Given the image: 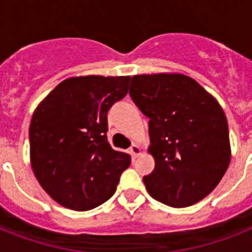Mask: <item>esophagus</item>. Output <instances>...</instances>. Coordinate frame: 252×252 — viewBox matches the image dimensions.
<instances>
[{
    "instance_id": "esophagus-1",
    "label": "esophagus",
    "mask_w": 252,
    "mask_h": 252,
    "mask_svg": "<svg viewBox=\"0 0 252 252\" xmlns=\"http://www.w3.org/2000/svg\"><path fill=\"white\" fill-rule=\"evenodd\" d=\"M129 153L130 156H132V158H136L138 154L141 153V148H140L138 145H136V144H133V145L129 148Z\"/></svg>"
}]
</instances>
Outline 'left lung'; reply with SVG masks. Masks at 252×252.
Segmentation results:
<instances>
[{
	"instance_id": "8db88e82",
	"label": "left lung",
	"mask_w": 252,
	"mask_h": 252,
	"mask_svg": "<svg viewBox=\"0 0 252 252\" xmlns=\"http://www.w3.org/2000/svg\"><path fill=\"white\" fill-rule=\"evenodd\" d=\"M129 95L149 118L156 167L144 183L150 196L174 208L203 200L230 163L229 128L219 102L195 80L167 73L133 76Z\"/></svg>"
}]
</instances>
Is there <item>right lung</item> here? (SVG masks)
<instances>
[{
	"label": "right lung",
	"mask_w": 252,
	"mask_h": 252,
	"mask_svg": "<svg viewBox=\"0 0 252 252\" xmlns=\"http://www.w3.org/2000/svg\"><path fill=\"white\" fill-rule=\"evenodd\" d=\"M130 77L63 81L37 106L30 124V156L37 182L53 200L89 211L110 199L130 157L107 141V112L128 93Z\"/></svg>",
	"instance_id": "add662e5"
}]
</instances>
